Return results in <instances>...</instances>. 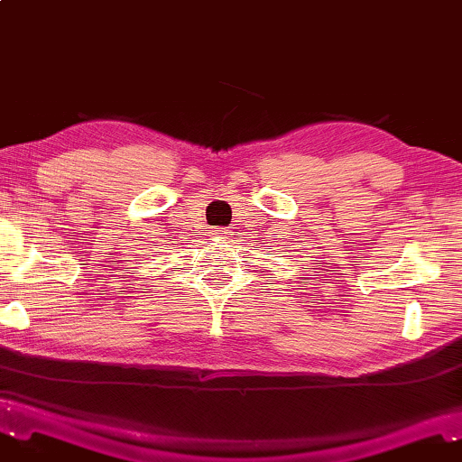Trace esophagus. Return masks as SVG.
Wrapping results in <instances>:
<instances>
[{"label": "esophagus", "instance_id": "esophagus-1", "mask_svg": "<svg viewBox=\"0 0 462 462\" xmlns=\"http://www.w3.org/2000/svg\"><path fill=\"white\" fill-rule=\"evenodd\" d=\"M212 236H214V238H222V240H224V238H228V236H230V232H228V230H224V228H218V230H214V232H212Z\"/></svg>", "mask_w": 462, "mask_h": 462}]
</instances>
